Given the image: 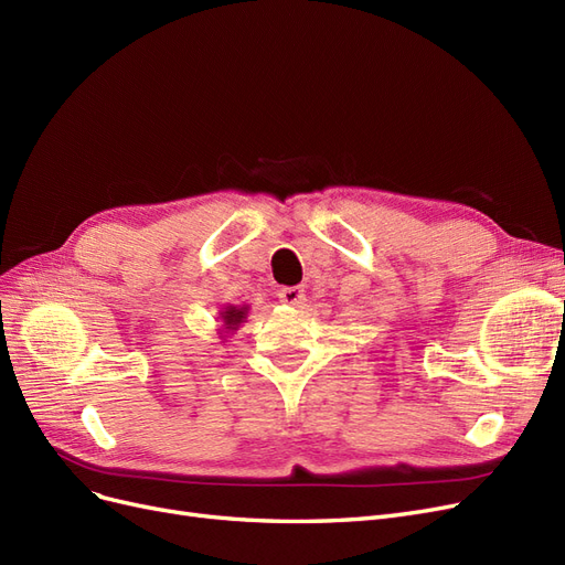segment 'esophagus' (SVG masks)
<instances>
[{
    "label": "esophagus",
    "instance_id": "34e87169",
    "mask_svg": "<svg viewBox=\"0 0 565 565\" xmlns=\"http://www.w3.org/2000/svg\"><path fill=\"white\" fill-rule=\"evenodd\" d=\"M279 300L290 307H300L305 302V288L302 286H286L279 290Z\"/></svg>",
    "mask_w": 565,
    "mask_h": 565
}]
</instances>
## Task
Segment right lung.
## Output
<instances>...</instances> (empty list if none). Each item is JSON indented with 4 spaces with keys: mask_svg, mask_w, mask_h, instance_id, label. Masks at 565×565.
Returning a JSON list of instances; mask_svg holds the SVG:
<instances>
[{
    "mask_svg": "<svg viewBox=\"0 0 565 565\" xmlns=\"http://www.w3.org/2000/svg\"><path fill=\"white\" fill-rule=\"evenodd\" d=\"M244 315H246V307H242V309L230 307V309L223 311V321H225L227 328H235V326H239V323L246 319Z\"/></svg>",
    "mask_w": 565,
    "mask_h": 565,
    "instance_id": "right-lung-1",
    "label": "right lung"
}]
</instances>
